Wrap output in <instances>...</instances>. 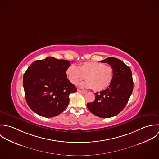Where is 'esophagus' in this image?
Wrapping results in <instances>:
<instances>
[{
	"label": "esophagus",
	"instance_id": "34e87169",
	"mask_svg": "<svg viewBox=\"0 0 159 159\" xmlns=\"http://www.w3.org/2000/svg\"><path fill=\"white\" fill-rule=\"evenodd\" d=\"M78 91L79 93H81V94H86V93H87L86 91H83V90H80V89H78Z\"/></svg>",
	"mask_w": 159,
	"mask_h": 159
}]
</instances>
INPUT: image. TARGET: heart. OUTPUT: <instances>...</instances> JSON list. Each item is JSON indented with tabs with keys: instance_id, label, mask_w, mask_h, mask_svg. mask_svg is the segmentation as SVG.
<instances>
[{
	"instance_id": "obj_1",
	"label": "heart",
	"mask_w": 159,
	"mask_h": 159,
	"mask_svg": "<svg viewBox=\"0 0 159 159\" xmlns=\"http://www.w3.org/2000/svg\"><path fill=\"white\" fill-rule=\"evenodd\" d=\"M66 74L69 81L75 85L85 78L87 81L81 84L82 87L101 91L111 83L114 71L111 66L104 63L91 61L81 63L78 67L75 65H70L66 70Z\"/></svg>"
}]
</instances>
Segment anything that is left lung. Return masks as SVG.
Wrapping results in <instances>:
<instances>
[{
	"label": "left lung",
	"mask_w": 159,
	"mask_h": 159,
	"mask_svg": "<svg viewBox=\"0 0 159 159\" xmlns=\"http://www.w3.org/2000/svg\"><path fill=\"white\" fill-rule=\"evenodd\" d=\"M101 62L107 63L113 68V79L105 90L95 93L94 101L87 104V107L94 115L107 118L123 110L133 92V81L130 68L121 60L108 57Z\"/></svg>",
	"instance_id": "left-lung-1"
}]
</instances>
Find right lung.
<instances>
[{
  "mask_svg": "<svg viewBox=\"0 0 159 159\" xmlns=\"http://www.w3.org/2000/svg\"><path fill=\"white\" fill-rule=\"evenodd\" d=\"M70 65L66 60L48 57L33 62L23 75L25 99L38 115L51 118L61 113L69 104V96L76 88L67 78Z\"/></svg>",
  "mask_w": 159,
  "mask_h": 159,
  "instance_id": "add662e5",
  "label": "right lung"
}]
</instances>
